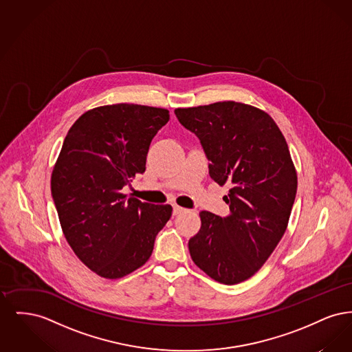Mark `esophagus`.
<instances>
[{"label":"esophagus","mask_w":352,"mask_h":352,"mask_svg":"<svg viewBox=\"0 0 352 352\" xmlns=\"http://www.w3.org/2000/svg\"><path fill=\"white\" fill-rule=\"evenodd\" d=\"M184 211H186L184 207H181V206H178V204H174V206H173V214H174V215H178V214H181V212H184Z\"/></svg>","instance_id":"1"}]
</instances>
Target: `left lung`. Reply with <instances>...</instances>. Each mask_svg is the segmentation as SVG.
Instances as JSON below:
<instances>
[{"label":"left lung","instance_id":"8db88e82","mask_svg":"<svg viewBox=\"0 0 352 352\" xmlns=\"http://www.w3.org/2000/svg\"><path fill=\"white\" fill-rule=\"evenodd\" d=\"M210 161V177L231 186L230 215L201 211L188 240L192 261L220 284L234 285L261 268L283 239L297 192V171L284 134L267 112L237 101L177 108Z\"/></svg>","mask_w":352,"mask_h":352}]
</instances>
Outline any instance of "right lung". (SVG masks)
<instances>
[{
    "instance_id": "add662e5",
    "label": "right lung",
    "mask_w": 352,
    "mask_h": 352,
    "mask_svg": "<svg viewBox=\"0 0 352 352\" xmlns=\"http://www.w3.org/2000/svg\"><path fill=\"white\" fill-rule=\"evenodd\" d=\"M168 109L138 104L87 111L69 128L51 174V194L69 247L87 268L116 280L142 267L170 204L128 198L122 187L142 174L151 140Z\"/></svg>"
}]
</instances>
